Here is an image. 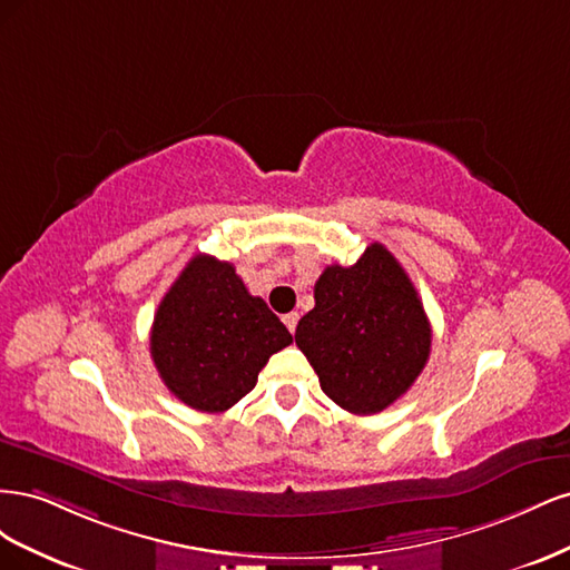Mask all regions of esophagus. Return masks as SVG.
Instances as JSON below:
<instances>
[{
  "label": "esophagus",
  "mask_w": 570,
  "mask_h": 570,
  "mask_svg": "<svg viewBox=\"0 0 570 570\" xmlns=\"http://www.w3.org/2000/svg\"><path fill=\"white\" fill-rule=\"evenodd\" d=\"M283 323L287 325L289 333H295V331H297V323H299V314H297V312L285 314V316H283Z\"/></svg>",
  "instance_id": "esophagus-1"
}]
</instances>
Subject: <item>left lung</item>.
<instances>
[{"mask_svg":"<svg viewBox=\"0 0 570 570\" xmlns=\"http://www.w3.org/2000/svg\"><path fill=\"white\" fill-rule=\"evenodd\" d=\"M314 299L295 340L321 390L356 416H373L400 400L421 375L433 342L402 264L373 243L354 266H327Z\"/></svg>","mask_w":570,"mask_h":570,"instance_id":"left-lung-1","label":"left lung"}]
</instances>
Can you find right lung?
Returning a JSON list of instances; mask_svg holds the SVG:
<instances>
[{
  "mask_svg": "<svg viewBox=\"0 0 570 570\" xmlns=\"http://www.w3.org/2000/svg\"><path fill=\"white\" fill-rule=\"evenodd\" d=\"M292 342L228 262L197 254L154 314L149 352L164 385L187 406L228 411L254 390L271 354Z\"/></svg>",
  "mask_w": 570,
  "mask_h": 570,
  "instance_id": "right-lung-1",
  "label": "right lung"
}]
</instances>
